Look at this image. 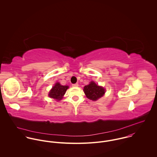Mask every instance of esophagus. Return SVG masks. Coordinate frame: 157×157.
I'll list each match as a JSON object with an SVG mask.
<instances>
[{"label":"esophagus","instance_id":"obj_1","mask_svg":"<svg viewBox=\"0 0 157 157\" xmlns=\"http://www.w3.org/2000/svg\"><path fill=\"white\" fill-rule=\"evenodd\" d=\"M78 86V83H75V84H72V87H77Z\"/></svg>","mask_w":157,"mask_h":157}]
</instances>
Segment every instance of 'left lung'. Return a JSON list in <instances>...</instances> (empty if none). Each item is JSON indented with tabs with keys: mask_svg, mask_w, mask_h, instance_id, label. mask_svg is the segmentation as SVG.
Masks as SVG:
<instances>
[{
	"mask_svg": "<svg viewBox=\"0 0 157 157\" xmlns=\"http://www.w3.org/2000/svg\"><path fill=\"white\" fill-rule=\"evenodd\" d=\"M83 90L87 98L93 101H96L105 93V90L103 88L98 86L94 82H91L89 85L85 86Z\"/></svg>",
	"mask_w": 157,
	"mask_h": 157,
	"instance_id": "8db88e82",
	"label": "left lung"
}]
</instances>
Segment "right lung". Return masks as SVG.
<instances>
[{"mask_svg":"<svg viewBox=\"0 0 157 157\" xmlns=\"http://www.w3.org/2000/svg\"><path fill=\"white\" fill-rule=\"evenodd\" d=\"M68 88L67 86H62L59 83H57L50 90L49 96L57 100H60L63 98V96L65 95Z\"/></svg>","mask_w":157,"mask_h":157,"instance_id":"right-lung-1","label":"right lung"}]
</instances>
